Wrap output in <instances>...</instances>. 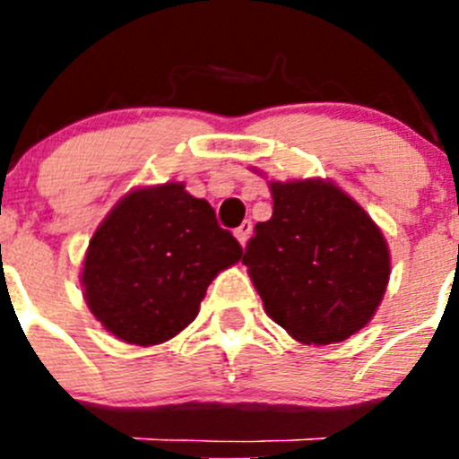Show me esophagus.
<instances>
[{
    "instance_id": "esophagus-1",
    "label": "esophagus",
    "mask_w": 459,
    "mask_h": 459,
    "mask_svg": "<svg viewBox=\"0 0 459 459\" xmlns=\"http://www.w3.org/2000/svg\"><path fill=\"white\" fill-rule=\"evenodd\" d=\"M251 233H253V224L251 221H242V224H239V229H235V238H238V242L242 244V248L247 247V242H248V238H251Z\"/></svg>"
}]
</instances>
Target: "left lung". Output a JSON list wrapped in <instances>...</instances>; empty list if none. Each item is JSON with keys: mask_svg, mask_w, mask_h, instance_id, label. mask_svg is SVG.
I'll use <instances>...</instances> for the list:
<instances>
[{"mask_svg": "<svg viewBox=\"0 0 459 459\" xmlns=\"http://www.w3.org/2000/svg\"><path fill=\"white\" fill-rule=\"evenodd\" d=\"M268 188L273 215L255 226L242 257L264 311L302 344L349 340L386 293L391 251L382 230L331 179H271Z\"/></svg>", "mask_w": 459, "mask_h": 459, "instance_id": "1", "label": "left lung"}]
</instances>
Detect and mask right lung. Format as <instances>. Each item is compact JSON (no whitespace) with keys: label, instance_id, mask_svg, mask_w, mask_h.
Returning a JSON list of instances; mask_svg holds the SVG:
<instances>
[{"label":"right lung","instance_id":"right-lung-1","mask_svg":"<svg viewBox=\"0 0 459 459\" xmlns=\"http://www.w3.org/2000/svg\"><path fill=\"white\" fill-rule=\"evenodd\" d=\"M242 259L206 200L184 182L137 186L88 242L82 289L97 322L135 346L169 342L200 313L208 284Z\"/></svg>","mask_w":459,"mask_h":459}]
</instances>
